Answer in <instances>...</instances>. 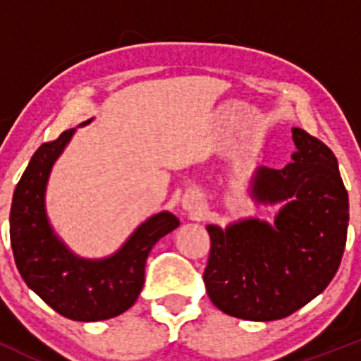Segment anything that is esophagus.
Returning <instances> with one entry per match:
<instances>
[{
  "label": "esophagus",
  "mask_w": 361,
  "mask_h": 361,
  "mask_svg": "<svg viewBox=\"0 0 361 361\" xmlns=\"http://www.w3.org/2000/svg\"><path fill=\"white\" fill-rule=\"evenodd\" d=\"M198 198L195 197H185L183 198V209L188 210V212H193V210L198 209Z\"/></svg>",
  "instance_id": "esophagus-1"
}]
</instances>
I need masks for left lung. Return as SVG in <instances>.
I'll list each match as a JSON object with an SVG mask.
<instances>
[{"instance_id":"left-lung-1","label":"left lung","mask_w":361,"mask_h":361,"mask_svg":"<svg viewBox=\"0 0 361 361\" xmlns=\"http://www.w3.org/2000/svg\"><path fill=\"white\" fill-rule=\"evenodd\" d=\"M292 139L293 163L261 166L252 178L256 202H283L275 222L207 226L205 288L215 307L233 317L264 322L290 316L324 292L345 252L350 214L336 156L302 128H292Z\"/></svg>"}]
</instances>
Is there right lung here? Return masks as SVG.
<instances>
[{
	"label": "right lung",
	"instance_id": "add662e5",
	"mask_svg": "<svg viewBox=\"0 0 361 361\" xmlns=\"http://www.w3.org/2000/svg\"><path fill=\"white\" fill-rule=\"evenodd\" d=\"M74 130L44 142L20 178L10 212L11 250L25 283L56 312L73 321H103L134 305L144 285L149 252L180 221L169 212L152 215L109 258L85 259L69 251L49 224L45 186Z\"/></svg>",
	"mask_w": 361,
	"mask_h": 361
}]
</instances>
